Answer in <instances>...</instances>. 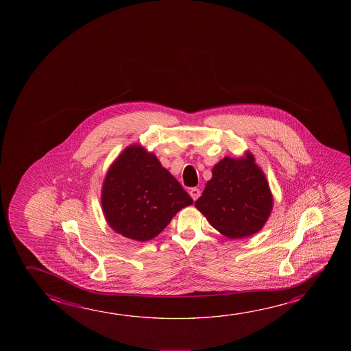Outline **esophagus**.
<instances>
[{
	"label": "esophagus",
	"mask_w": 351,
	"mask_h": 351,
	"mask_svg": "<svg viewBox=\"0 0 351 351\" xmlns=\"http://www.w3.org/2000/svg\"><path fill=\"white\" fill-rule=\"evenodd\" d=\"M190 195L193 201H197L199 198V195H201V191L198 190V189H192L190 191Z\"/></svg>",
	"instance_id": "obj_1"
}]
</instances>
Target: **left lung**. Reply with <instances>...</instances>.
<instances>
[{"mask_svg": "<svg viewBox=\"0 0 351 351\" xmlns=\"http://www.w3.org/2000/svg\"><path fill=\"white\" fill-rule=\"evenodd\" d=\"M195 206L220 234L243 239L265 226L273 195L265 173L247 152L239 159L226 156L213 167L212 178Z\"/></svg>", "mask_w": 351, "mask_h": 351, "instance_id": "8db88e82", "label": "left lung"}]
</instances>
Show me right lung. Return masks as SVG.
Wrapping results in <instances>:
<instances>
[{"label": "right lung", "mask_w": 351, "mask_h": 351, "mask_svg": "<svg viewBox=\"0 0 351 351\" xmlns=\"http://www.w3.org/2000/svg\"><path fill=\"white\" fill-rule=\"evenodd\" d=\"M192 203L178 180L138 144L117 156L104 180L101 207L108 224L136 241L154 239Z\"/></svg>", "instance_id": "add662e5"}]
</instances>
